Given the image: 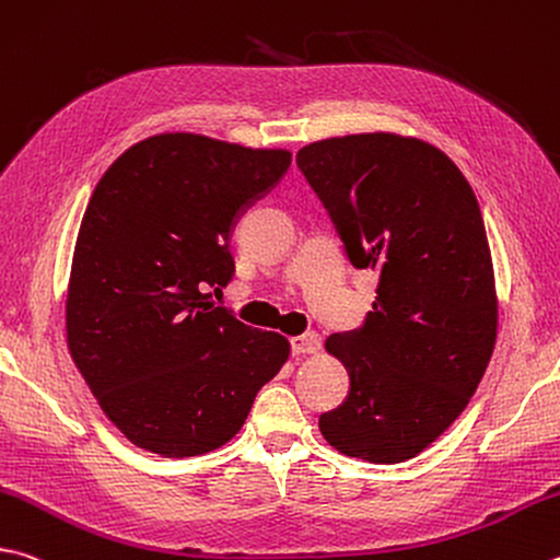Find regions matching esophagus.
I'll list each match as a JSON object with an SVG mask.
<instances>
[{"label": "esophagus", "instance_id": "1", "mask_svg": "<svg viewBox=\"0 0 560 560\" xmlns=\"http://www.w3.org/2000/svg\"><path fill=\"white\" fill-rule=\"evenodd\" d=\"M293 354H315L320 350V335L318 332H303L291 338Z\"/></svg>", "mask_w": 560, "mask_h": 560}]
</instances>
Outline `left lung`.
Returning a JSON list of instances; mask_svg holds the SVG:
<instances>
[{
	"mask_svg": "<svg viewBox=\"0 0 560 560\" xmlns=\"http://www.w3.org/2000/svg\"><path fill=\"white\" fill-rule=\"evenodd\" d=\"M296 164L358 269H380L364 328L335 332L350 394L320 416L335 451L394 465L451 429L497 342L494 267L470 183L441 149L372 131L303 147Z\"/></svg>",
	"mask_w": 560,
	"mask_h": 560,
	"instance_id": "1",
	"label": "left lung"
}]
</instances>
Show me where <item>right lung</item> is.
<instances>
[{
    "label": "right lung",
    "mask_w": 560,
    "mask_h": 560,
    "mask_svg": "<svg viewBox=\"0 0 560 560\" xmlns=\"http://www.w3.org/2000/svg\"><path fill=\"white\" fill-rule=\"evenodd\" d=\"M291 164L190 131L129 147L93 190L75 240L66 338L107 419L164 457L218 451L291 354L210 301L235 271L230 232Z\"/></svg>",
    "instance_id": "obj_1"
}]
</instances>
